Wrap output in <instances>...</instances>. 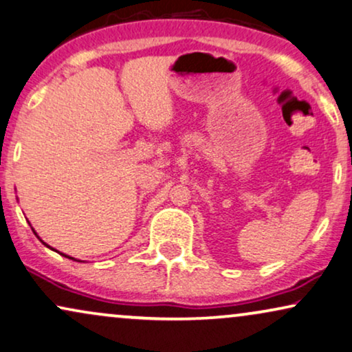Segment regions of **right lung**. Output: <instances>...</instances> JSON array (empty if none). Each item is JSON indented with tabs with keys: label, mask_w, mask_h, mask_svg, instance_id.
Wrapping results in <instances>:
<instances>
[{
	"label": "right lung",
	"mask_w": 352,
	"mask_h": 352,
	"mask_svg": "<svg viewBox=\"0 0 352 352\" xmlns=\"http://www.w3.org/2000/svg\"><path fill=\"white\" fill-rule=\"evenodd\" d=\"M34 230V229H32ZM34 234L35 235H37V232H35V230H34ZM37 237H38V235H37ZM40 239V237H38ZM42 242H43V240H42ZM43 243H45V242H43ZM45 245H47V243H45ZM48 247V245H47ZM48 248H52V247H48ZM52 250H53V248H52ZM61 255H63V256H66V258H69V260H74V258L73 256H68V255H65V253H61Z\"/></svg>",
	"instance_id": "add662e5"
}]
</instances>
